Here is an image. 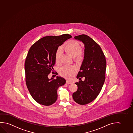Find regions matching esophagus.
Here are the masks:
<instances>
[{"instance_id":"esophagus-1","label":"esophagus","mask_w":133,"mask_h":133,"mask_svg":"<svg viewBox=\"0 0 133 133\" xmlns=\"http://www.w3.org/2000/svg\"><path fill=\"white\" fill-rule=\"evenodd\" d=\"M66 83L68 84H72V82H71V81H69V80H66Z\"/></svg>"}]
</instances>
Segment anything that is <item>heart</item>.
<instances>
[{
  "label": "heart",
  "instance_id": "obj_1",
  "mask_svg": "<svg viewBox=\"0 0 133 133\" xmlns=\"http://www.w3.org/2000/svg\"><path fill=\"white\" fill-rule=\"evenodd\" d=\"M62 49L65 51L68 55L72 58L76 57L77 60L80 61L83 59L84 54L80 50L81 46L78 42L74 41L68 42L62 47ZM61 51L60 49H57L55 54V59L56 63H59L61 58ZM77 68L75 65L65 66L61 68L59 72L61 76L65 78H72L76 72Z\"/></svg>",
  "mask_w": 133,
  "mask_h": 133
}]
</instances>
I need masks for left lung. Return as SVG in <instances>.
<instances>
[{"label":"left lung","mask_w":133,"mask_h":133,"mask_svg":"<svg viewBox=\"0 0 133 133\" xmlns=\"http://www.w3.org/2000/svg\"><path fill=\"white\" fill-rule=\"evenodd\" d=\"M74 39L84 45V58L80 71L77 76L78 82L75 83L78 90L72 94L74 101L85 105L96 98L101 91L105 79L106 61L101 47L89 36L81 35ZM85 77L84 82L81 77Z\"/></svg>","instance_id":"obj_1"}]
</instances>
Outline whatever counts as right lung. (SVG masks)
<instances>
[{
  "label": "right lung",
  "instance_id": "obj_1",
  "mask_svg": "<svg viewBox=\"0 0 133 133\" xmlns=\"http://www.w3.org/2000/svg\"><path fill=\"white\" fill-rule=\"evenodd\" d=\"M72 36H46L35 42L30 48L26 58L24 68L25 81L30 95L36 102L50 105L57 100V90L65 84L61 77L49 79V74L55 63V54L59 46Z\"/></svg>",
  "mask_w": 133,
  "mask_h": 133
}]
</instances>
